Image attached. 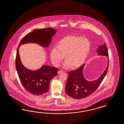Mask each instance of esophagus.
Listing matches in <instances>:
<instances>
[{
	"label": "esophagus",
	"instance_id": "34e87169",
	"mask_svg": "<svg viewBox=\"0 0 124 124\" xmlns=\"http://www.w3.org/2000/svg\"><path fill=\"white\" fill-rule=\"evenodd\" d=\"M63 70H59V71L58 72V74H60L61 73H63Z\"/></svg>",
	"mask_w": 124,
	"mask_h": 124
}]
</instances>
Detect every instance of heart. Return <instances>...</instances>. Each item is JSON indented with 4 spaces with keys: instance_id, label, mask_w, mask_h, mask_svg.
Segmentation results:
<instances>
[{
    "instance_id": "heart-1",
    "label": "heart",
    "mask_w": 124,
    "mask_h": 124,
    "mask_svg": "<svg viewBox=\"0 0 124 124\" xmlns=\"http://www.w3.org/2000/svg\"><path fill=\"white\" fill-rule=\"evenodd\" d=\"M91 48L89 41L80 36H70L61 39L51 50L50 57L52 63L57 66L63 59L66 61L63 64L65 68L71 66L76 68L84 63Z\"/></svg>"
}]
</instances>
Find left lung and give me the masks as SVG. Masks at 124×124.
I'll return each instance as SVG.
<instances>
[{
    "instance_id": "1",
    "label": "left lung",
    "mask_w": 124,
    "mask_h": 124,
    "mask_svg": "<svg viewBox=\"0 0 124 124\" xmlns=\"http://www.w3.org/2000/svg\"><path fill=\"white\" fill-rule=\"evenodd\" d=\"M97 51L99 55L107 56L108 64L106 70L99 78L92 82L86 81L83 77V70L85 64L77 70L69 72L65 90L67 94L73 99H81L93 93L100 86L108 72V53L106 43L99 47Z\"/></svg>"
}]
</instances>
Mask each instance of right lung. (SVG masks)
Wrapping results in <instances>:
<instances>
[{
	"label": "right lung",
	"mask_w": 124,
	"mask_h": 124,
	"mask_svg": "<svg viewBox=\"0 0 124 124\" xmlns=\"http://www.w3.org/2000/svg\"><path fill=\"white\" fill-rule=\"evenodd\" d=\"M57 30L51 28L33 30L21 39L18 46L16 59V68L21 84L24 89L34 95H41L48 91L51 79L57 75L58 69L44 65L37 70L26 69L21 63L19 48L27 43H35L43 47L48 46Z\"/></svg>",
	"instance_id": "right-lung-1"
}]
</instances>
